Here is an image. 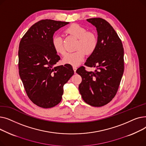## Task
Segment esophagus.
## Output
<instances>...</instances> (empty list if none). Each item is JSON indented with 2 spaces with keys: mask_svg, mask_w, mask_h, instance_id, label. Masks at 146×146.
Instances as JSON below:
<instances>
[{
  "mask_svg": "<svg viewBox=\"0 0 146 146\" xmlns=\"http://www.w3.org/2000/svg\"><path fill=\"white\" fill-rule=\"evenodd\" d=\"M73 70H74V73H76V70H77V67H76V66H73Z\"/></svg>",
  "mask_w": 146,
  "mask_h": 146,
  "instance_id": "esophagus-1",
  "label": "esophagus"
}]
</instances>
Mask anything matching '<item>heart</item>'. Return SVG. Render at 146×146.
Returning a JSON list of instances; mask_svg holds the SVG:
<instances>
[{
	"mask_svg": "<svg viewBox=\"0 0 146 146\" xmlns=\"http://www.w3.org/2000/svg\"><path fill=\"white\" fill-rule=\"evenodd\" d=\"M65 33L77 38L76 44V50H77L73 52L66 54L63 58V62L74 66H78L85 58L86 54L90 55L95 51L98 42L97 35L95 33L87 31L85 27L77 24L69 25L65 29ZM51 44L57 53L61 55L64 54L66 50L60 35L54 36Z\"/></svg>",
	"mask_w": 146,
	"mask_h": 146,
	"instance_id": "heart-1",
	"label": "heart"
}]
</instances>
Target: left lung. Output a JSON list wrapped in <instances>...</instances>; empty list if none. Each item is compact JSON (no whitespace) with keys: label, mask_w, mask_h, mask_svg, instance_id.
Wrapping results in <instances>:
<instances>
[{"label":"left lung","mask_w":146,"mask_h":146,"mask_svg":"<svg viewBox=\"0 0 146 146\" xmlns=\"http://www.w3.org/2000/svg\"><path fill=\"white\" fill-rule=\"evenodd\" d=\"M87 21L96 28L98 42L85 65L97 69L87 72L81 66L76 70L82 79L79 90L86 103L100 107L111 101L117 92L124 70V48L115 31L106 21L95 18Z\"/></svg>","instance_id":"1"}]
</instances>
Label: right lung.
<instances>
[{"mask_svg": "<svg viewBox=\"0 0 146 146\" xmlns=\"http://www.w3.org/2000/svg\"><path fill=\"white\" fill-rule=\"evenodd\" d=\"M68 24L40 21L30 27L19 43L20 78L30 100L41 108H52L61 102L63 86L74 74L70 64L54 67L60 57L51 44L54 33Z\"/></svg>", "mask_w": 146, "mask_h": 146, "instance_id": "1", "label": "right lung"}]
</instances>
